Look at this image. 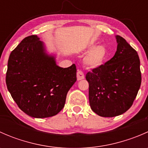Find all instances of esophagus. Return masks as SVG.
<instances>
[{
    "label": "esophagus",
    "mask_w": 148,
    "mask_h": 148,
    "mask_svg": "<svg viewBox=\"0 0 148 148\" xmlns=\"http://www.w3.org/2000/svg\"><path fill=\"white\" fill-rule=\"evenodd\" d=\"M77 79L78 81L84 79V75L83 72L82 71H78L77 73Z\"/></svg>",
    "instance_id": "esophagus-1"
}]
</instances>
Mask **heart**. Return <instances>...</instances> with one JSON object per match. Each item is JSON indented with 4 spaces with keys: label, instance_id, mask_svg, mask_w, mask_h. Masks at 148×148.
<instances>
[{
    "label": "heart",
    "instance_id": "obj_1",
    "mask_svg": "<svg viewBox=\"0 0 148 148\" xmlns=\"http://www.w3.org/2000/svg\"><path fill=\"white\" fill-rule=\"evenodd\" d=\"M95 44H90L92 48ZM108 56V49L104 45H97L89 51L84 58V64L88 68L96 69L102 66Z\"/></svg>",
    "mask_w": 148,
    "mask_h": 148
}]
</instances>
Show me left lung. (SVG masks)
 <instances>
[{
    "mask_svg": "<svg viewBox=\"0 0 148 148\" xmlns=\"http://www.w3.org/2000/svg\"><path fill=\"white\" fill-rule=\"evenodd\" d=\"M115 38L114 56L86 75L91 109L104 117L120 115L129 110L141 84L138 52L125 38L120 36Z\"/></svg>",
    "mask_w": 148,
    "mask_h": 148,
    "instance_id": "1",
    "label": "left lung"
}]
</instances>
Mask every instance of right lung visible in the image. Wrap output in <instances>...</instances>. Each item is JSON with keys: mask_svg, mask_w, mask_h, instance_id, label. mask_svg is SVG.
I'll return each instance as SVG.
<instances>
[{"mask_svg": "<svg viewBox=\"0 0 148 148\" xmlns=\"http://www.w3.org/2000/svg\"><path fill=\"white\" fill-rule=\"evenodd\" d=\"M36 35L26 37L10 53L7 88L19 108L34 118L57 114L77 81L75 64L62 68Z\"/></svg>", "mask_w": 148, "mask_h": 148, "instance_id": "1", "label": "right lung"}]
</instances>
